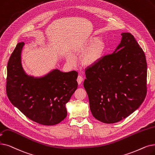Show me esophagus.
<instances>
[{"instance_id":"obj_1","label":"esophagus","mask_w":155,"mask_h":155,"mask_svg":"<svg viewBox=\"0 0 155 155\" xmlns=\"http://www.w3.org/2000/svg\"><path fill=\"white\" fill-rule=\"evenodd\" d=\"M83 81V77L81 75H78L77 78V82L78 84H81Z\"/></svg>"}]
</instances>
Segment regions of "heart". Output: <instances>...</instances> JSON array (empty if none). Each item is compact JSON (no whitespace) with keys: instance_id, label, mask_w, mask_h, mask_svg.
<instances>
[{"instance_id":"obj_1","label":"heart","mask_w":155,"mask_h":155,"mask_svg":"<svg viewBox=\"0 0 155 155\" xmlns=\"http://www.w3.org/2000/svg\"><path fill=\"white\" fill-rule=\"evenodd\" d=\"M87 45L90 47L83 56L82 63L85 66H92L103 58L106 48V42L102 38L92 37L87 41ZM67 61L71 64H74L75 63V58L70 55L67 58Z\"/></svg>"}]
</instances>
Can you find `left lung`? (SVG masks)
Returning <instances> with one entry per match:
<instances>
[{"mask_svg": "<svg viewBox=\"0 0 155 155\" xmlns=\"http://www.w3.org/2000/svg\"><path fill=\"white\" fill-rule=\"evenodd\" d=\"M111 54L85 70L84 88L94 117L105 124L122 120L138 109L146 94L144 51L130 33H121Z\"/></svg>", "mask_w": 155, "mask_h": 155, "instance_id": "obj_1", "label": "left lung"}]
</instances>
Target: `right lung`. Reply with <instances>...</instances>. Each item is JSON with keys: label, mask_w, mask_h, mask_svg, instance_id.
<instances>
[{"label": "right lung", "mask_w": 155, "mask_h": 155, "mask_svg": "<svg viewBox=\"0 0 155 155\" xmlns=\"http://www.w3.org/2000/svg\"><path fill=\"white\" fill-rule=\"evenodd\" d=\"M25 44H17L8 64L7 95L11 103L33 122L44 125L60 123L67 116L66 104L77 90L78 73L53 69L41 77L28 75L23 68Z\"/></svg>", "instance_id": "1"}]
</instances>
